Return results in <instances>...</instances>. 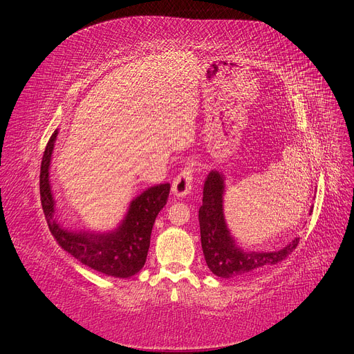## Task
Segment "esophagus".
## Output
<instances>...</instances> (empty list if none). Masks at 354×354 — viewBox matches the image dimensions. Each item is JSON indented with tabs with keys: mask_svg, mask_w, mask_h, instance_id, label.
Returning <instances> with one entry per match:
<instances>
[{
	"mask_svg": "<svg viewBox=\"0 0 354 354\" xmlns=\"http://www.w3.org/2000/svg\"><path fill=\"white\" fill-rule=\"evenodd\" d=\"M194 187V160H187L186 167L180 171V174L173 181V194L177 198H185L192 192Z\"/></svg>",
	"mask_w": 354,
	"mask_h": 354,
	"instance_id": "1",
	"label": "esophagus"
}]
</instances>
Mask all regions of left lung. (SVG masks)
Segmentation results:
<instances>
[{
	"mask_svg": "<svg viewBox=\"0 0 354 354\" xmlns=\"http://www.w3.org/2000/svg\"><path fill=\"white\" fill-rule=\"evenodd\" d=\"M224 187L223 173L217 169L209 171L203 183V198L199 208L201 243L209 270L218 277L230 279L283 261L297 248L299 238L279 251H243L232 236L224 218Z\"/></svg>",
	"mask_w": 354,
	"mask_h": 354,
	"instance_id": "1",
	"label": "left lung"
}]
</instances>
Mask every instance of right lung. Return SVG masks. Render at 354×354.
Returning a JSON list of instances; mask_svg holds the SVG:
<instances>
[{"label": "right lung", "instance_id": "add662e5", "mask_svg": "<svg viewBox=\"0 0 354 354\" xmlns=\"http://www.w3.org/2000/svg\"><path fill=\"white\" fill-rule=\"evenodd\" d=\"M57 134L59 130L50 137L39 173L42 211L51 234L63 250L93 270L121 279L134 276L146 263L153 223L168 201L169 183L149 187L134 198L125 217L113 230H71L62 226L56 218V201L50 183L51 156Z\"/></svg>", "mask_w": 354, "mask_h": 354}]
</instances>
